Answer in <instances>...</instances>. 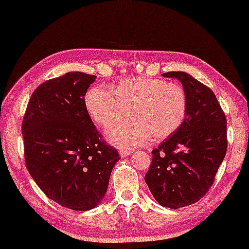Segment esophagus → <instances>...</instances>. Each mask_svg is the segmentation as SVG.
I'll return each instance as SVG.
<instances>
[{
    "mask_svg": "<svg viewBox=\"0 0 249 249\" xmlns=\"http://www.w3.org/2000/svg\"><path fill=\"white\" fill-rule=\"evenodd\" d=\"M129 154H131V151H129V150H123V149L120 150L121 157H126V156H128Z\"/></svg>",
    "mask_w": 249,
    "mask_h": 249,
    "instance_id": "obj_1",
    "label": "esophagus"
}]
</instances>
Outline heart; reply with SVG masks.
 <instances>
[{
    "label": "heart",
    "instance_id": "1",
    "mask_svg": "<svg viewBox=\"0 0 249 249\" xmlns=\"http://www.w3.org/2000/svg\"><path fill=\"white\" fill-rule=\"evenodd\" d=\"M94 122L107 128L123 122L129 114L134 121L110 128L107 136L120 146L144 144L152 137L160 141L181 127L187 113V95L183 87L162 79L138 76L122 79L113 91L94 87L84 98Z\"/></svg>",
    "mask_w": 249,
    "mask_h": 249
}]
</instances>
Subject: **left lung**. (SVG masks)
Instances as JSON below:
<instances>
[{"mask_svg": "<svg viewBox=\"0 0 249 249\" xmlns=\"http://www.w3.org/2000/svg\"><path fill=\"white\" fill-rule=\"evenodd\" d=\"M177 78L188 106L183 124L152 151L144 179L160 205L177 210L197 202L209 192L227 152V120L212 89L184 71Z\"/></svg>", "mask_w": 249, "mask_h": 249, "instance_id": "8db88e82", "label": "left lung"}]
</instances>
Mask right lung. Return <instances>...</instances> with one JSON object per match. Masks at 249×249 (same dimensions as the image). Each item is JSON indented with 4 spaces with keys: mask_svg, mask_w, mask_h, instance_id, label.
I'll return each mask as SVG.
<instances>
[{
    "mask_svg": "<svg viewBox=\"0 0 249 249\" xmlns=\"http://www.w3.org/2000/svg\"><path fill=\"white\" fill-rule=\"evenodd\" d=\"M96 76L71 71L41 83L22 121L25 166L45 195L73 211L94 209L121 156L93 124L84 103Z\"/></svg>",
    "mask_w": 249,
    "mask_h": 249,
    "instance_id": "1",
    "label": "right lung"
}]
</instances>
